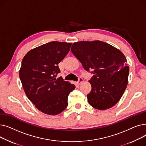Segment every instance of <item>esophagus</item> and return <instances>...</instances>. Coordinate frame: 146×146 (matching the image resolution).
Returning <instances> with one entry per match:
<instances>
[{
  "instance_id": "34e87169",
  "label": "esophagus",
  "mask_w": 146,
  "mask_h": 146,
  "mask_svg": "<svg viewBox=\"0 0 146 146\" xmlns=\"http://www.w3.org/2000/svg\"><path fill=\"white\" fill-rule=\"evenodd\" d=\"M83 79H82V78H79V81L77 82V83L78 84V85H81V84L83 83Z\"/></svg>"
}]
</instances>
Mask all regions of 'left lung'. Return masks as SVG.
I'll list each match as a JSON object with an SVG mask.
<instances>
[{
	"instance_id": "8db88e82",
	"label": "left lung",
	"mask_w": 146,
	"mask_h": 146,
	"mask_svg": "<svg viewBox=\"0 0 146 146\" xmlns=\"http://www.w3.org/2000/svg\"><path fill=\"white\" fill-rule=\"evenodd\" d=\"M71 51L94 76L87 98L89 104L99 110L109 109L121 99L127 86L129 66L120 50L101 41L74 42Z\"/></svg>"
}]
</instances>
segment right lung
<instances>
[{
    "label": "right lung",
    "mask_w": 146,
    "mask_h": 146,
    "mask_svg": "<svg viewBox=\"0 0 146 146\" xmlns=\"http://www.w3.org/2000/svg\"><path fill=\"white\" fill-rule=\"evenodd\" d=\"M72 43L52 41L29 51L23 58L19 78L25 93L36 108L50 115L63 112L75 86L60 77L58 64L67 54Z\"/></svg>",
    "instance_id": "obj_1"
}]
</instances>
